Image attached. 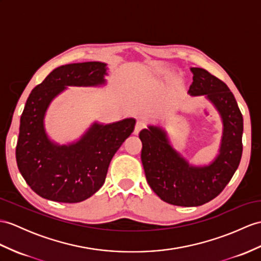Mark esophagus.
<instances>
[{"mask_svg":"<svg viewBox=\"0 0 261 261\" xmlns=\"http://www.w3.org/2000/svg\"><path fill=\"white\" fill-rule=\"evenodd\" d=\"M145 127V123L144 120H137L136 122V125H135V129H134V133L135 134H138L139 132H141L143 128Z\"/></svg>","mask_w":261,"mask_h":261,"instance_id":"34e87169","label":"esophagus"}]
</instances>
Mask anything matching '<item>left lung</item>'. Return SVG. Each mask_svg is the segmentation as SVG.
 Returning <instances> with one entry per match:
<instances>
[{
    "mask_svg": "<svg viewBox=\"0 0 261 261\" xmlns=\"http://www.w3.org/2000/svg\"><path fill=\"white\" fill-rule=\"evenodd\" d=\"M192 96L205 95L220 114L219 154L208 166H193L176 151L161 127L139 133L146 179L154 193L170 205L200 206L217 197L237 170L243 154L244 119L233 94L224 82L204 68L192 67Z\"/></svg>",
    "mask_w": 261,
    "mask_h": 261,
    "instance_id": "8db88e82",
    "label": "left lung"
}]
</instances>
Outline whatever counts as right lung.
Wrapping results in <instances>:
<instances>
[{"mask_svg":"<svg viewBox=\"0 0 261 261\" xmlns=\"http://www.w3.org/2000/svg\"><path fill=\"white\" fill-rule=\"evenodd\" d=\"M106 64L84 62L62 65L31 92L21 116L16 145L20 173L33 192L57 202H80L103 186L113 156L134 130L136 120L94 123L77 142L59 145L48 138L44 117L66 86H99L106 83Z\"/></svg>","mask_w":261,"mask_h":261,"instance_id":"add662e5","label":"right lung"}]
</instances>
